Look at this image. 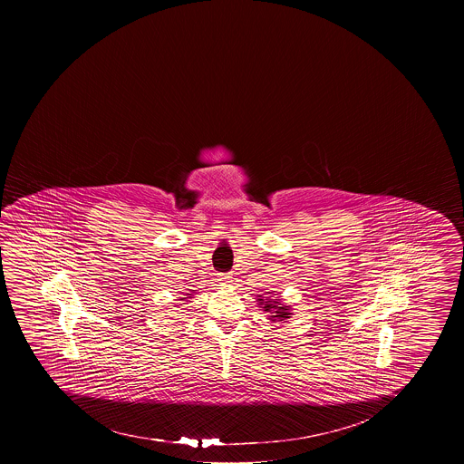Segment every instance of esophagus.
Listing matches in <instances>:
<instances>
[{"mask_svg":"<svg viewBox=\"0 0 464 464\" xmlns=\"http://www.w3.org/2000/svg\"><path fill=\"white\" fill-rule=\"evenodd\" d=\"M218 280L223 281V283H228L231 280V274H220L218 275Z\"/></svg>","mask_w":464,"mask_h":464,"instance_id":"obj_1","label":"esophagus"}]
</instances>
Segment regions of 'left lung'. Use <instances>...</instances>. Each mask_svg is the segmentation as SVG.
Wrapping results in <instances>:
<instances>
[{"instance_id":"8db88e82","label":"left lung","mask_w":464,"mask_h":464,"mask_svg":"<svg viewBox=\"0 0 464 464\" xmlns=\"http://www.w3.org/2000/svg\"><path fill=\"white\" fill-rule=\"evenodd\" d=\"M258 303L262 305L264 311L268 312L270 320L274 322H283V320H288L291 317V312H289V305L280 304L278 299H264L262 296H258Z\"/></svg>"}]
</instances>
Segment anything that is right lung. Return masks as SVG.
Returning <instances> with one entry per match:
<instances>
[{
  "mask_svg": "<svg viewBox=\"0 0 464 464\" xmlns=\"http://www.w3.org/2000/svg\"><path fill=\"white\" fill-rule=\"evenodd\" d=\"M183 299H186V297H183Z\"/></svg>",
  "mask_w": 464,
  "mask_h": 464,
  "instance_id": "1",
  "label": "right lung"
}]
</instances>
